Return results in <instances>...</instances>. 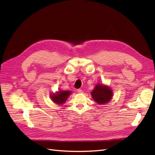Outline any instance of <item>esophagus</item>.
<instances>
[{
	"label": "esophagus",
	"mask_w": 155,
	"mask_h": 155,
	"mask_svg": "<svg viewBox=\"0 0 155 155\" xmlns=\"http://www.w3.org/2000/svg\"><path fill=\"white\" fill-rule=\"evenodd\" d=\"M77 92L78 94H82L83 93V91L81 89H78V90H77Z\"/></svg>",
	"instance_id": "1"
}]
</instances>
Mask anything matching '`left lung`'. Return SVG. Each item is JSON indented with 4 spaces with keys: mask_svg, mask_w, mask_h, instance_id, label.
I'll return each instance as SVG.
<instances>
[{
    "mask_svg": "<svg viewBox=\"0 0 155 155\" xmlns=\"http://www.w3.org/2000/svg\"><path fill=\"white\" fill-rule=\"evenodd\" d=\"M92 97L99 105H104L112 100L113 92L112 89L107 85L98 83L91 92Z\"/></svg>",
    "mask_w": 155,
    "mask_h": 155,
    "instance_id": "1",
    "label": "left lung"
}]
</instances>
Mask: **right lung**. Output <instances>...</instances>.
<instances>
[{
	"instance_id": "obj_1",
	"label": "right lung",
	"mask_w": 155,
	"mask_h": 155,
	"mask_svg": "<svg viewBox=\"0 0 155 155\" xmlns=\"http://www.w3.org/2000/svg\"><path fill=\"white\" fill-rule=\"evenodd\" d=\"M71 94L69 90H63L59 89L56 92L50 94V98L54 103L57 105H63L65 104L67 98Z\"/></svg>"
}]
</instances>
